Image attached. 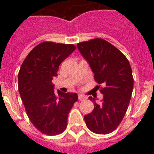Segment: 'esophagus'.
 <instances>
[{"mask_svg": "<svg viewBox=\"0 0 154 154\" xmlns=\"http://www.w3.org/2000/svg\"><path fill=\"white\" fill-rule=\"evenodd\" d=\"M78 99L80 101H82V100H85V99H86V97H85V96H83V95H79Z\"/></svg>", "mask_w": 154, "mask_h": 154, "instance_id": "obj_1", "label": "esophagus"}]
</instances>
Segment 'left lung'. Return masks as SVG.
<instances>
[{
	"label": "left lung",
	"mask_w": 154,
	"mask_h": 154,
	"mask_svg": "<svg viewBox=\"0 0 154 154\" xmlns=\"http://www.w3.org/2000/svg\"><path fill=\"white\" fill-rule=\"evenodd\" d=\"M77 47L89 63L95 80L104 85L100 89L103 95L101 103L89 97L94 109L84 119L92 132L108 134L123 120L131 99L133 78L130 62L119 50L103 39L80 42Z\"/></svg>",
	"instance_id": "1"
}]
</instances>
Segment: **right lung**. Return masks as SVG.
<instances>
[{
	"mask_svg": "<svg viewBox=\"0 0 154 154\" xmlns=\"http://www.w3.org/2000/svg\"><path fill=\"white\" fill-rule=\"evenodd\" d=\"M73 45L42 42L30 51L18 73V91L32 124L42 133L60 134L78 95L54 91L51 81L60 64L75 50Z\"/></svg>",
	"mask_w": 154,
	"mask_h": 154,
	"instance_id": "add662e5",
	"label": "right lung"
}]
</instances>
